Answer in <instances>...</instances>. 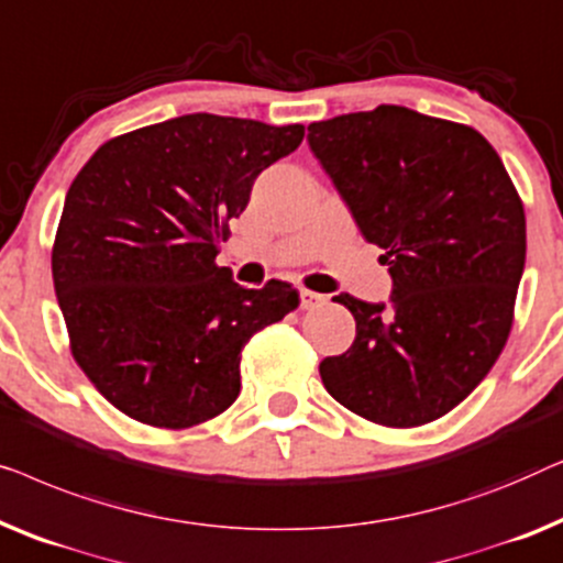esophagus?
Masks as SVG:
<instances>
[{
	"label": "esophagus",
	"mask_w": 563,
	"mask_h": 563,
	"mask_svg": "<svg viewBox=\"0 0 563 563\" xmlns=\"http://www.w3.org/2000/svg\"><path fill=\"white\" fill-rule=\"evenodd\" d=\"M323 300H327V298H323L321 292H313V290H306V288H300V308H306V311H308V308H316V306H321Z\"/></svg>",
	"instance_id": "obj_1"
}]
</instances>
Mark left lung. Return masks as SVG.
I'll use <instances>...</instances> for the list:
<instances>
[{"mask_svg":"<svg viewBox=\"0 0 563 563\" xmlns=\"http://www.w3.org/2000/svg\"><path fill=\"white\" fill-rule=\"evenodd\" d=\"M308 145L367 242L393 306L342 292L354 344L319 364L352 413L416 429L456 408L500 357L526 265V211L474 126L379 104L308 124Z\"/></svg>","mask_w":563,"mask_h":563,"instance_id":"1","label":"left lung"}]
</instances>
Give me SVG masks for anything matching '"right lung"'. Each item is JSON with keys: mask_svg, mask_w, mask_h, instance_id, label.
Returning a JSON list of instances; mask_svg holds the SVG:
<instances>
[{"mask_svg": "<svg viewBox=\"0 0 563 563\" xmlns=\"http://www.w3.org/2000/svg\"><path fill=\"white\" fill-rule=\"evenodd\" d=\"M303 134L186 114L112 137L78 170L53 285L70 354L124 416L178 431L224 413L244 344L298 308L290 283L242 288L217 255L255 178Z\"/></svg>", "mask_w": 563, "mask_h": 563, "instance_id": "1", "label": "right lung"}]
</instances>
